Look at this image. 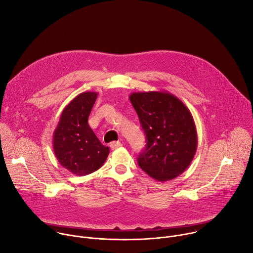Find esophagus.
I'll list each match as a JSON object with an SVG mask.
<instances>
[{"label":"esophagus","instance_id":"1","mask_svg":"<svg viewBox=\"0 0 253 253\" xmlns=\"http://www.w3.org/2000/svg\"><path fill=\"white\" fill-rule=\"evenodd\" d=\"M121 146H123V143H121L120 141H113L111 143V148L112 149H117V148H119Z\"/></svg>","mask_w":253,"mask_h":253}]
</instances>
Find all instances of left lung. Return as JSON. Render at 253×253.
Masks as SVG:
<instances>
[{
	"instance_id": "8db88e82",
	"label": "left lung",
	"mask_w": 253,
	"mask_h": 253,
	"mask_svg": "<svg viewBox=\"0 0 253 253\" xmlns=\"http://www.w3.org/2000/svg\"><path fill=\"white\" fill-rule=\"evenodd\" d=\"M129 100L146 137L139 168L159 181L175 178L196 153L197 132L189 110L167 90L132 92Z\"/></svg>"
}]
</instances>
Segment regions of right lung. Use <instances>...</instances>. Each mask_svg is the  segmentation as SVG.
I'll return each instance as SVG.
<instances>
[{"instance_id":"right-lung-1","label":"right lung","mask_w":253,"mask_h":253,"mask_svg":"<svg viewBox=\"0 0 253 253\" xmlns=\"http://www.w3.org/2000/svg\"><path fill=\"white\" fill-rule=\"evenodd\" d=\"M97 92L78 94L63 110L53 134V147L60 165L72 173L83 176L102 167L110 148L98 140L87 120Z\"/></svg>"}]
</instances>
